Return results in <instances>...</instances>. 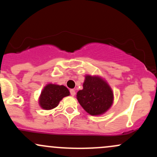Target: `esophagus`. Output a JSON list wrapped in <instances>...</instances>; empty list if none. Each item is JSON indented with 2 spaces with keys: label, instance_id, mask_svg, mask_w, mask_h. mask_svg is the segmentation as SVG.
Segmentation results:
<instances>
[{
  "label": "esophagus",
  "instance_id": "1",
  "mask_svg": "<svg viewBox=\"0 0 157 157\" xmlns=\"http://www.w3.org/2000/svg\"><path fill=\"white\" fill-rule=\"evenodd\" d=\"M70 93H71V96H72V97L75 96V94H76V93H75V90H74V89H71V90H70Z\"/></svg>",
  "mask_w": 157,
  "mask_h": 157
}]
</instances>
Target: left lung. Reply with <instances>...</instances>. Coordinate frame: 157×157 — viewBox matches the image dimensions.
Instances as JSON below:
<instances>
[{"mask_svg":"<svg viewBox=\"0 0 157 157\" xmlns=\"http://www.w3.org/2000/svg\"><path fill=\"white\" fill-rule=\"evenodd\" d=\"M82 87L83 89L77 93V99L90 115H102L112 106L113 91L107 81L101 76L86 75Z\"/></svg>","mask_w":157,"mask_h":157,"instance_id":"8db88e82","label":"left lung"}]
</instances>
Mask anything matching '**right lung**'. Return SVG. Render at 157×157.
<instances>
[{
  "label": "right lung",
  "instance_id": "1",
  "mask_svg": "<svg viewBox=\"0 0 157 157\" xmlns=\"http://www.w3.org/2000/svg\"><path fill=\"white\" fill-rule=\"evenodd\" d=\"M69 95V90L66 86L48 83L41 91L38 100L39 105L44 110H52L58 105L63 97Z\"/></svg>",
  "mask_w": 157,
  "mask_h": 157
}]
</instances>
